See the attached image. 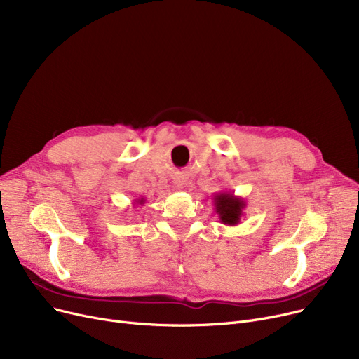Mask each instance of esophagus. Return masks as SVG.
<instances>
[{"instance_id": "esophagus-1", "label": "esophagus", "mask_w": 359, "mask_h": 359, "mask_svg": "<svg viewBox=\"0 0 359 359\" xmlns=\"http://www.w3.org/2000/svg\"><path fill=\"white\" fill-rule=\"evenodd\" d=\"M173 183H175V186L177 187V189H182V187H183V182L182 180H175Z\"/></svg>"}]
</instances>
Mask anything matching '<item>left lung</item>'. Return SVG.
I'll list each match as a JSON object with an SVG mask.
<instances>
[{"label":"left lung","instance_id":"left-lung-1","mask_svg":"<svg viewBox=\"0 0 359 359\" xmlns=\"http://www.w3.org/2000/svg\"><path fill=\"white\" fill-rule=\"evenodd\" d=\"M215 212L218 214L219 222L234 227L241 218L244 217V210H246V201L240 196H236L234 192H218L212 198Z\"/></svg>","mask_w":359,"mask_h":359}]
</instances>
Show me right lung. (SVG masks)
<instances>
[{"label": "right lung", "mask_w": 359, "mask_h": 359, "mask_svg": "<svg viewBox=\"0 0 359 359\" xmlns=\"http://www.w3.org/2000/svg\"><path fill=\"white\" fill-rule=\"evenodd\" d=\"M135 203H138V205H144V203H145V199H144V198L137 199V201H135Z\"/></svg>", "instance_id": "obj_1"}]
</instances>
